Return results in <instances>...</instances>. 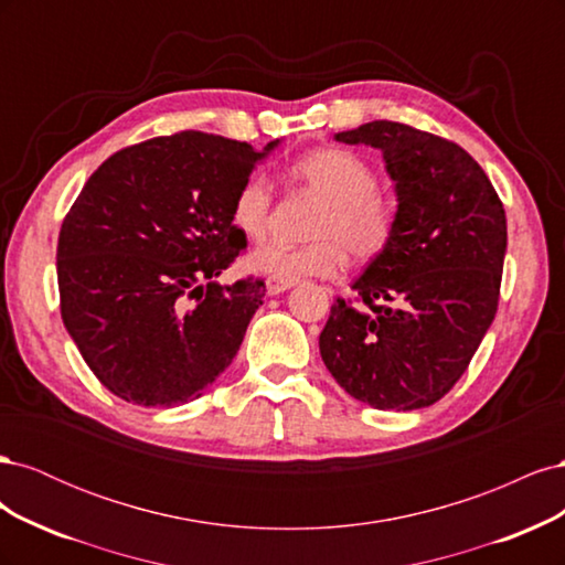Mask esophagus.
Listing matches in <instances>:
<instances>
[{
  "mask_svg": "<svg viewBox=\"0 0 565 565\" xmlns=\"http://www.w3.org/2000/svg\"><path fill=\"white\" fill-rule=\"evenodd\" d=\"M295 282H287V280H276V278H268L266 280V289H268V295H282V292H287L289 287H292Z\"/></svg>",
  "mask_w": 565,
  "mask_h": 565,
  "instance_id": "esophagus-1",
  "label": "esophagus"
}]
</instances>
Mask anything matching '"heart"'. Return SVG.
Here are the masks:
<instances>
[{
    "label": "heart",
    "instance_id": "b5f03b06",
    "mask_svg": "<svg viewBox=\"0 0 565 565\" xmlns=\"http://www.w3.org/2000/svg\"><path fill=\"white\" fill-rule=\"evenodd\" d=\"M292 179L306 193L322 200L303 247L264 245L249 256V268L268 278L295 282L299 278H332L344 268L347 252L370 262L380 256L396 231V210L377 191L374 167L347 148H318L306 152L292 167ZM270 183L252 174L231 204V221L249 241H259L268 226Z\"/></svg>",
    "mask_w": 565,
    "mask_h": 565
}]
</instances>
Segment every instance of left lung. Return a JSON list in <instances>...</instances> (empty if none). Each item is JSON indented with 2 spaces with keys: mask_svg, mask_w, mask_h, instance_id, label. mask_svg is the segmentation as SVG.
<instances>
[{
  "mask_svg": "<svg viewBox=\"0 0 565 565\" xmlns=\"http://www.w3.org/2000/svg\"><path fill=\"white\" fill-rule=\"evenodd\" d=\"M334 139L382 150L396 183V231L337 297L320 332L322 363L355 401L419 409L440 401L469 367L498 313L507 216L465 148L388 119Z\"/></svg>",
  "mask_w": 565,
  "mask_h": 565,
  "instance_id": "8db88e82",
  "label": "left lung"
}]
</instances>
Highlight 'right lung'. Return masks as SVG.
<instances>
[{
  "label": "right lung",
  "mask_w": 565,
  "mask_h": 565,
  "mask_svg": "<svg viewBox=\"0 0 565 565\" xmlns=\"http://www.w3.org/2000/svg\"><path fill=\"white\" fill-rule=\"evenodd\" d=\"M278 143L158 136L117 150L84 183L58 235L61 318L117 398L183 405L233 363L266 287L214 278L247 247L233 198Z\"/></svg>",
  "instance_id": "add662e5"
}]
</instances>
